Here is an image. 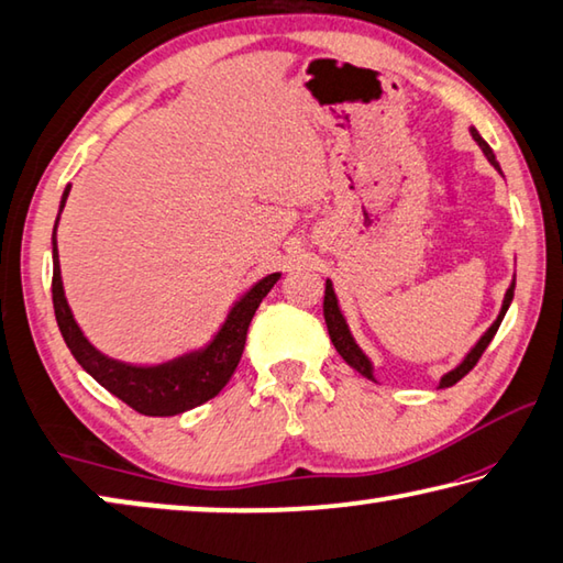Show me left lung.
I'll list each match as a JSON object with an SVG mask.
<instances>
[{
  "label": "left lung",
  "instance_id": "8db88e82",
  "mask_svg": "<svg viewBox=\"0 0 563 563\" xmlns=\"http://www.w3.org/2000/svg\"><path fill=\"white\" fill-rule=\"evenodd\" d=\"M470 131H472V139L476 141V144H479V148L484 151V156H487L489 164H492L494 168H499L497 158H494V151L489 148L487 141H484V139L479 136V131H476V129H470ZM514 285H517V283L511 280L507 295H504V302H501L499 316H497V320L492 322V328H489L487 332H484V335L479 338V342H476V345H474L470 352H466V357L460 362V365H456L454 369H450V373H446V375L440 379V387H452V385H456L466 373H470V369L476 365V362H479L482 352L489 347V342H492L494 335H497V330H499V325H501L504 316H507V310H509V305H511V298H514ZM322 316H325V325H328V332H330V340H332V345H335V350L340 352V357L345 360L352 369H357L360 375H365L367 379H375V375H373V362L367 360V355L360 350L355 338L350 335V328H347L345 318H342L340 305H338V298H335V290H332V283H330V280L325 283V300H322Z\"/></svg>",
  "mask_w": 563,
  "mask_h": 563
}]
</instances>
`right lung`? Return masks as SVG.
Here are the masks:
<instances>
[{
    "label": "right lung",
    "instance_id": "add662e5",
    "mask_svg": "<svg viewBox=\"0 0 563 563\" xmlns=\"http://www.w3.org/2000/svg\"><path fill=\"white\" fill-rule=\"evenodd\" d=\"M69 190L71 188L66 186L59 213L64 211ZM56 223H59V218H56ZM56 223L52 233L54 316L56 322H59L66 347L71 350L76 362H79L101 387H107L111 395H117L121 399V402H126L131 409H136V412L146 417L180 415L186 412V409H194L208 402V399H213L221 393L228 385V379L235 373L238 362H241L247 325H251L255 310H258L265 295H268L273 285L280 280V273H271L265 275L263 280L255 283L253 288L233 305L228 318L223 320L221 330L216 332L213 340L208 342L206 347L186 352V355L161 362V365H126V362H119L99 352L87 338H84L81 328L76 325L71 308L64 295L59 251H56Z\"/></svg>",
    "mask_w": 563,
    "mask_h": 563
}]
</instances>
